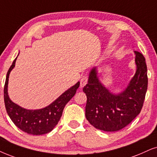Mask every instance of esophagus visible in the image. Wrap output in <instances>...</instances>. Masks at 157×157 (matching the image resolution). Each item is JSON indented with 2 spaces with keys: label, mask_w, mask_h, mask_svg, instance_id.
Masks as SVG:
<instances>
[{
  "label": "esophagus",
  "mask_w": 157,
  "mask_h": 157,
  "mask_svg": "<svg viewBox=\"0 0 157 157\" xmlns=\"http://www.w3.org/2000/svg\"><path fill=\"white\" fill-rule=\"evenodd\" d=\"M88 76L87 75H84V76L82 77V78H81L80 80V88H82V87H84L85 85L88 83Z\"/></svg>",
  "instance_id": "1"
}]
</instances>
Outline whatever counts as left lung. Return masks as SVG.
Instances as JSON below:
<instances>
[{"label":"left lung","mask_w":157,"mask_h":157,"mask_svg":"<svg viewBox=\"0 0 157 157\" xmlns=\"http://www.w3.org/2000/svg\"><path fill=\"white\" fill-rule=\"evenodd\" d=\"M136 53V72L125 90L113 94L98 80L96 68L91 69L88 82L83 88L86 94L85 117L90 124L106 132L118 131L140 114L148 87L146 59Z\"/></svg>","instance_id":"obj_1"}]
</instances>
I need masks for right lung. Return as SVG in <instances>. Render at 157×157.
I'll use <instances>...</instances> for the list:
<instances>
[{
  "label": "right lung",
  "mask_w": 157,
  "mask_h": 157,
  "mask_svg": "<svg viewBox=\"0 0 157 157\" xmlns=\"http://www.w3.org/2000/svg\"><path fill=\"white\" fill-rule=\"evenodd\" d=\"M13 61L6 75L4 85V103L9 117L17 128L22 131L33 136H39L51 132L60 120L63 110L70 99L75 96L80 82L69 88L52 104L36 110H29L19 106L9 98L8 95V83L11 71L15 67L16 60Z\"/></svg>",
  "instance_id": "right-lung-1"
}]
</instances>
